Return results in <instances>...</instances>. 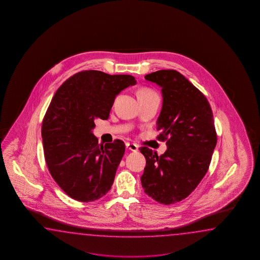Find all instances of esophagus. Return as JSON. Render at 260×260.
Here are the masks:
<instances>
[{"label":"esophagus","mask_w":260,"mask_h":260,"mask_svg":"<svg viewBox=\"0 0 260 260\" xmlns=\"http://www.w3.org/2000/svg\"><path fill=\"white\" fill-rule=\"evenodd\" d=\"M125 146H126V148H127L129 150H131V151H138V146L137 145V144L129 143V142H126Z\"/></svg>","instance_id":"1"}]
</instances>
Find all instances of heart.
Returning <instances> with one entry per match:
<instances>
[{
	"mask_svg": "<svg viewBox=\"0 0 260 260\" xmlns=\"http://www.w3.org/2000/svg\"><path fill=\"white\" fill-rule=\"evenodd\" d=\"M154 94V92L151 91V90H149V89H141V90H139V92H138V96H141V95H149V94Z\"/></svg>",
	"mask_w": 260,
	"mask_h": 260,
	"instance_id": "1",
	"label": "heart"
}]
</instances>
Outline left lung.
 <instances>
[{"instance_id":"obj_1","label":"left lung","mask_w":260,"mask_h":260,"mask_svg":"<svg viewBox=\"0 0 260 260\" xmlns=\"http://www.w3.org/2000/svg\"><path fill=\"white\" fill-rule=\"evenodd\" d=\"M145 79L161 88L162 106L157 119L158 137L167 149L158 156L142 147L146 166L141 177L145 193L164 205L188 197L205 177L216 145L210 105L181 73L161 70Z\"/></svg>"}]
</instances>
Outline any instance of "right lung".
<instances>
[{
	"label": "right lung",
	"mask_w": 260,
	"mask_h": 260,
	"mask_svg": "<svg viewBox=\"0 0 260 260\" xmlns=\"http://www.w3.org/2000/svg\"><path fill=\"white\" fill-rule=\"evenodd\" d=\"M137 83L131 75L84 71L55 92L42 126L50 174L67 195L79 202L100 199L111 189L125 145H100L94 120H107L117 94Z\"/></svg>",
	"instance_id": "right-lung-1"
}]
</instances>
